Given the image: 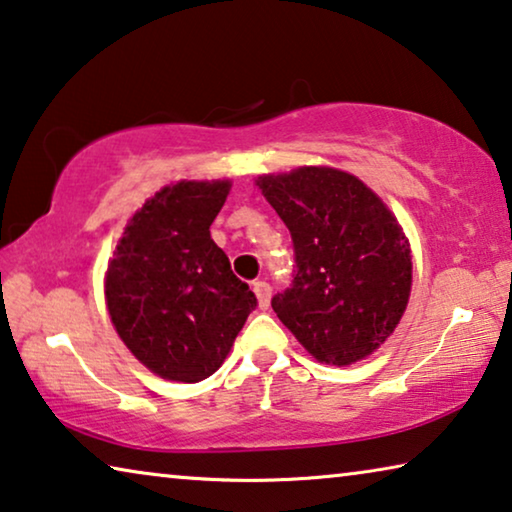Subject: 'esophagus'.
Listing matches in <instances>:
<instances>
[{"instance_id":"obj_1","label":"esophagus","mask_w":512,"mask_h":512,"mask_svg":"<svg viewBox=\"0 0 512 512\" xmlns=\"http://www.w3.org/2000/svg\"><path fill=\"white\" fill-rule=\"evenodd\" d=\"M254 293H256V300L261 309H267L270 306V297H272V286L267 281H256L254 283Z\"/></svg>"}]
</instances>
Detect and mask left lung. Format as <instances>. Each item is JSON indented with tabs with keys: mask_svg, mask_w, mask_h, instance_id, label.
Returning <instances> with one entry per match:
<instances>
[{
	"mask_svg": "<svg viewBox=\"0 0 512 512\" xmlns=\"http://www.w3.org/2000/svg\"><path fill=\"white\" fill-rule=\"evenodd\" d=\"M295 249L290 288L272 309L318 361L348 366L371 355L403 318L410 247L396 217L359 178L302 167L258 178Z\"/></svg>",
	"mask_w": 512,
	"mask_h": 512,
	"instance_id": "8db88e82",
	"label": "left lung"
}]
</instances>
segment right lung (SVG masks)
Masks as SVG:
<instances>
[{
	"label": "right lung",
	"mask_w": 512,
	"mask_h": 512,
	"mask_svg": "<svg viewBox=\"0 0 512 512\" xmlns=\"http://www.w3.org/2000/svg\"><path fill=\"white\" fill-rule=\"evenodd\" d=\"M229 190V180L164 187L135 212L109 261L105 297L116 332L164 380L215 373L258 304L210 238Z\"/></svg>",
	"instance_id": "1"
}]
</instances>
